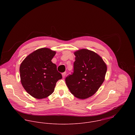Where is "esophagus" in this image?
<instances>
[{"label": "esophagus", "mask_w": 135, "mask_h": 135, "mask_svg": "<svg viewBox=\"0 0 135 135\" xmlns=\"http://www.w3.org/2000/svg\"><path fill=\"white\" fill-rule=\"evenodd\" d=\"M66 72H64L62 73V76H63V78H64V77H65V75H66Z\"/></svg>", "instance_id": "obj_1"}]
</instances>
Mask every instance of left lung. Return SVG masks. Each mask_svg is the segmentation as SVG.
Wrapping results in <instances>:
<instances>
[{
    "instance_id": "left-lung-1",
    "label": "left lung",
    "mask_w": 135,
    "mask_h": 135,
    "mask_svg": "<svg viewBox=\"0 0 135 135\" xmlns=\"http://www.w3.org/2000/svg\"><path fill=\"white\" fill-rule=\"evenodd\" d=\"M76 56L71 74L65 78L71 93L79 99L93 96L103 83L107 65L96 53L83 49L74 53Z\"/></svg>"
}]
</instances>
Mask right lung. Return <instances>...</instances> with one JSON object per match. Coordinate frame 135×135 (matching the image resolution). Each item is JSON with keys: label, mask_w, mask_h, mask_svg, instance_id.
<instances>
[{"label": "right lung", "mask_w": 135, "mask_h": 135, "mask_svg": "<svg viewBox=\"0 0 135 135\" xmlns=\"http://www.w3.org/2000/svg\"><path fill=\"white\" fill-rule=\"evenodd\" d=\"M55 54V51L47 48L39 49L29 55L21 64V81L31 96L36 99L50 96L57 82L62 78L56 65L51 62Z\"/></svg>", "instance_id": "obj_1"}]
</instances>
